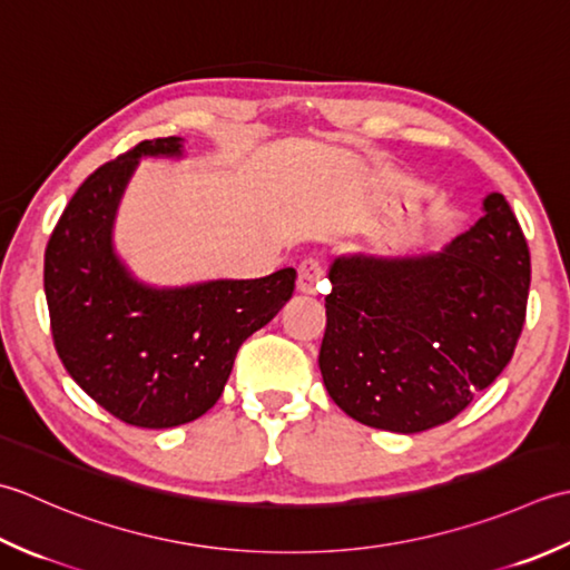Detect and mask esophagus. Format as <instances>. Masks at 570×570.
Listing matches in <instances>:
<instances>
[{"mask_svg":"<svg viewBox=\"0 0 570 570\" xmlns=\"http://www.w3.org/2000/svg\"><path fill=\"white\" fill-rule=\"evenodd\" d=\"M322 277H324L322 263L312 261V258L302 261L299 268H297V289L302 295H315V293H320Z\"/></svg>","mask_w":570,"mask_h":570,"instance_id":"34e87169","label":"esophagus"}]
</instances>
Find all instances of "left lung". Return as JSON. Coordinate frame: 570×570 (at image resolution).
I'll return each mask as SVG.
<instances>
[{"label":"left lung","instance_id":"8db88e82","mask_svg":"<svg viewBox=\"0 0 570 570\" xmlns=\"http://www.w3.org/2000/svg\"><path fill=\"white\" fill-rule=\"evenodd\" d=\"M320 371L354 421L423 433L452 421L512 362L531 255L502 194L438 255L334 261Z\"/></svg>","mask_w":570,"mask_h":570}]
</instances>
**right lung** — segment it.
<instances>
[{
  "label": "right lung",
  "instance_id": "obj_1",
  "mask_svg": "<svg viewBox=\"0 0 570 570\" xmlns=\"http://www.w3.org/2000/svg\"><path fill=\"white\" fill-rule=\"evenodd\" d=\"M179 137L127 149L80 184L43 253L56 354L108 413L137 428L196 421L224 393L240 344L293 297V268L258 281L149 289L110 248L112 214L142 155H179Z\"/></svg>",
  "mask_w": 570,
  "mask_h": 570
}]
</instances>
